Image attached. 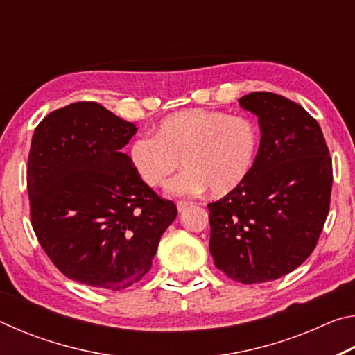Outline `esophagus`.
Segmentation results:
<instances>
[{
    "mask_svg": "<svg viewBox=\"0 0 355 355\" xmlns=\"http://www.w3.org/2000/svg\"><path fill=\"white\" fill-rule=\"evenodd\" d=\"M191 205V202H188V200H180V202H177V208H178V211H183L184 208H188Z\"/></svg>",
    "mask_w": 355,
    "mask_h": 355,
    "instance_id": "obj_1",
    "label": "esophagus"
}]
</instances>
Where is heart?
<instances>
[{"mask_svg": "<svg viewBox=\"0 0 355 355\" xmlns=\"http://www.w3.org/2000/svg\"><path fill=\"white\" fill-rule=\"evenodd\" d=\"M260 147L254 119L194 107L161 120L155 137H136L128 158L137 177L152 188L164 186L183 163L186 171L171 183V196H199L209 189L213 197H224L248 182Z\"/></svg>", "mask_w": 355, "mask_h": 355, "instance_id": "heart-1", "label": "heart"}]
</instances>
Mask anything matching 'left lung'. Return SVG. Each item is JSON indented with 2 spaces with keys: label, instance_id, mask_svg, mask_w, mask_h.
<instances>
[{
  "label": "left lung",
  "instance_id": "obj_1",
  "mask_svg": "<svg viewBox=\"0 0 355 355\" xmlns=\"http://www.w3.org/2000/svg\"><path fill=\"white\" fill-rule=\"evenodd\" d=\"M258 117L261 147L241 188L208 203L216 268L244 285L290 274L316 248L332 191V159L321 127L282 95L238 100Z\"/></svg>",
  "mask_w": 355,
  "mask_h": 355
}]
</instances>
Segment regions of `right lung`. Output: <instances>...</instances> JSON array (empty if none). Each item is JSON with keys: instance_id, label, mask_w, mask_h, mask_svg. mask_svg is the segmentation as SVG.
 Listing matches in <instances>:
<instances>
[{"instance_id": "add662e5", "label": "right lung", "mask_w": 355, "mask_h": 355, "mask_svg": "<svg viewBox=\"0 0 355 355\" xmlns=\"http://www.w3.org/2000/svg\"><path fill=\"white\" fill-rule=\"evenodd\" d=\"M137 131L95 101H78L37 125L28 156L31 224L48 258L80 284L120 291L152 268L177 218L137 177L122 148Z\"/></svg>"}]
</instances>
